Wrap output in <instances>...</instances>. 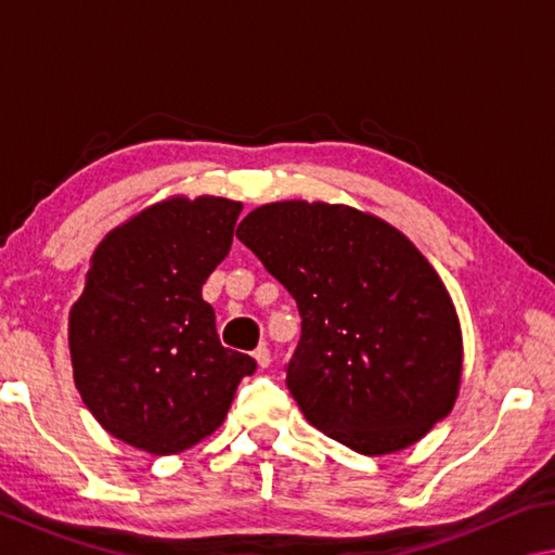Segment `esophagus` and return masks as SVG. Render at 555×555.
Listing matches in <instances>:
<instances>
[{
  "instance_id": "34e87169",
  "label": "esophagus",
  "mask_w": 555,
  "mask_h": 555,
  "mask_svg": "<svg viewBox=\"0 0 555 555\" xmlns=\"http://www.w3.org/2000/svg\"><path fill=\"white\" fill-rule=\"evenodd\" d=\"M255 360H257V364L261 370H267L269 364H271V352H269V347L267 345H259L257 350H255Z\"/></svg>"
}]
</instances>
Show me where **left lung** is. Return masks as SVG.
Returning a JSON list of instances; mask_svg holds the SVG:
<instances>
[{"label":"left lung","instance_id":"8db88e82","mask_svg":"<svg viewBox=\"0 0 555 555\" xmlns=\"http://www.w3.org/2000/svg\"><path fill=\"white\" fill-rule=\"evenodd\" d=\"M237 237L298 304L286 384L308 424L362 455H389L453 411L460 318L406 234L350 205L279 201L251 210Z\"/></svg>","mask_w":555,"mask_h":555}]
</instances>
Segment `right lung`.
Segmentation results:
<instances>
[{
  "label": "right lung",
  "mask_w": 555,
  "mask_h": 555,
  "mask_svg": "<svg viewBox=\"0 0 555 555\" xmlns=\"http://www.w3.org/2000/svg\"><path fill=\"white\" fill-rule=\"evenodd\" d=\"M242 203L171 195L105 234L68 315L75 389L98 424L149 455L222 426L249 354L215 331L203 284L230 255Z\"/></svg>",
  "instance_id": "1"
}]
</instances>
